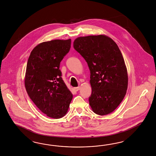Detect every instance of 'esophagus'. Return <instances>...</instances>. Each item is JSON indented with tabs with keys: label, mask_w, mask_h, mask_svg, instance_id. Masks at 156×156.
I'll use <instances>...</instances> for the list:
<instances>
[{
	"label": "esophagus",
	"mask_w": 156,
	"mask_h": 156,
	"mask_svg": "<svg viewBox=\"0 0 156 156\" xmlns=\"http://www.w3.org/2000/svg\"><path fill=\"white\" fill-rule=\"evenodd\" d=\"M80 89V86H78V87H76L74 88V90H76V91H78Z\"/></svg>",
	"instance_id": "1"
}]
</instances>
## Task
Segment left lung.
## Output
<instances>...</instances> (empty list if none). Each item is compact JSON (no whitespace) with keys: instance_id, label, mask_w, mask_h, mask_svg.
I'll list each match as a JSON object with an SVG mask.
<instances>
[{"instance_id":"8db88e82","label":"left lung","mask_w":156,"mask_h":156,"mask_svg":"<svg viewBox=\"0 0 156 156\" xmlns=\"http://www.w3.org/2000/svg\"><path fill=\"white\" fill-rule=\"evenodd\" d=\"M73 44L90 69L92 92L89 101L93 111L100 115L113 112L128 89L127 69L117 44L103 35L78 37Z\"/></svg>"}]
</instances>
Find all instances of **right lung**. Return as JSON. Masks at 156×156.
Listing matches in <instances>:
<instances>
[{
	"label": "right lung",
	"instance_id": "right-lung-1",
	"mask_svg": "<svg viewBox=\"0 0 156 156\" xmlns=\"http://www.w3.org/2000/svg\"><path fill=\"white\" fill-rule=\"evenodd\" d=\"M70 39L39 44L28 58L24 85L30 99L48 117L67 113L73 94L62 78L60 63L71 47Z\"/></svg>",
	"mask_w": 156,
	"mask_h": 156
}]
</instances>
